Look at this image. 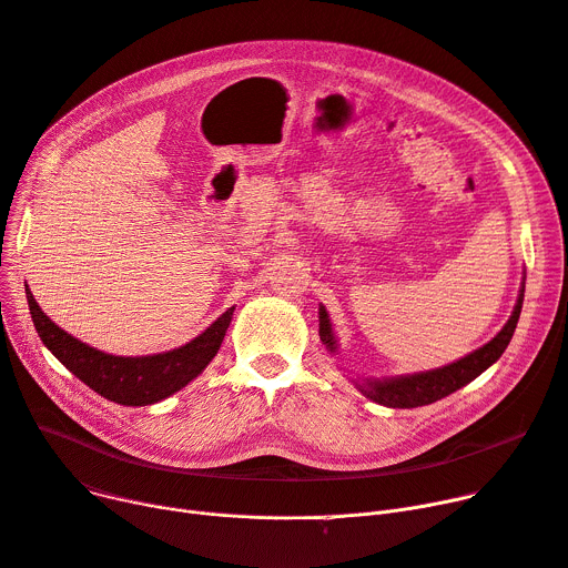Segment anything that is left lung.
I'll list each match as a JSON object with an SVG mask.
<instances>
[{"mask_svg": "<svg viewBox=\"0 0 568 568\" xmlns=\"http://www.w3.org/2000/svg\"><path fill=\"white\" fill-rule=\"evenodd\" d=\"M523 294H525V283L520 287L514 313L507 320V324L503 326V331L494 339H490V343L475 349L473 354L459 358L457 363H449L445 367L429 369V372L393 376V379H382V382L379 379H365L363 384L356 382L358 390L376 404H384V406H390V408H415V406H425V404H432L436 399H443L455 390L464 388L466 384L477 379V376L486 367L494 365L503 356V352L507 349L509 339L516 331L518 317H520ZM320 337H322V345H326V349L331 354H335L337 339L333 335L331 320H328V313H326L324 306H320Z\"/></svg>", "mask_w": 568, "mask_h": 568, "instance_id": "8db88e82", "label": "left lung"}]
</instances>
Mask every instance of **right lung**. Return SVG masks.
<instances>
[{
  "label": "right lung",
  "mask_w": 568,
  "mask_h": 568,
  "mask_svg": "<svg viewBox=\"0 0 568 568\" xmlns=\"http://www.w3.org/2000/svg\"><path fill=\"white\" fill-rule=\"evenodd\" d=\"M27 301L33 326L41 335L43 345L91 390L125 406L155 404L180 388L207 367L216 356L223 335L231 326L235 306L225 311L216 322H212L192 343H186L173 352L153 356H111L100 349L89 347L82 339L72 337L59 328L36 304L33 294L27 287Z\"/></svg>",
  "instance_id": "add662e5"
}]
</instances>
